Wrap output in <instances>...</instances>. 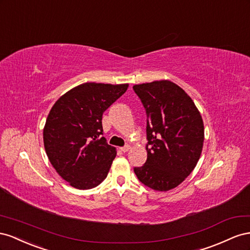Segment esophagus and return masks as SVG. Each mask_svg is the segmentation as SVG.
<instances>
[{
    "instance_id": "34e87169",
    "label": "esophagus",
    "mask_w": 250,
    "mask_h": 250,
    "mask_svg": "<svg viewBox=\"0 0 250 250\" xmlns=\"http://www.w3.org/2000/svg\"><path fill=\"white\" fill-rule=\"evenodd\" d=\"M129 149H130V146H125L120 147V151L124 152V153H126L127 151H129Z\"/></svg>"
}]
</instances>
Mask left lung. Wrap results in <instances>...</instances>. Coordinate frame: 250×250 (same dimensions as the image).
I'll return each instance as SVG.
<instances>
[{
	"instance_id": "left-lung-1",
	"label": "left lung",
	"mask_w": 250,
	"mask_h": 250,
	"mask_svg": "<svg viewBox=\"0 0 250 250\" xmlns=\"http://www.w3.org/2000/svg\"><path fill=\"white\" fill-rule=\"evenodd\" d=\"M146 113L147 158L134 167L140 182L160 191L173 189L201 156L204 125L192 99L179 85L156 81L133 85Z\"/></svg>"
}]
</instances>
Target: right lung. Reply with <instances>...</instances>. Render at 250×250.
Instances as JSON below:
<instances>
[{
	"label": "right lung",
	"mask_w": 250,
	"mask_h": 250,
	"mask_svg": "<svg viewBox=\"0 0 250 250\" xmlns=\"http://www.w3.org/2000/svg\"><path fill=\"white\" fill-rule=\"evenodd\" d=\"M129 84L85 83L61 96L50 110L42 138L58 174L71 187L90 189L108 176L116 148L103 137V114Z\"/></svg>",
	"instance_id": "right-lung-1"
}]
</instances>
